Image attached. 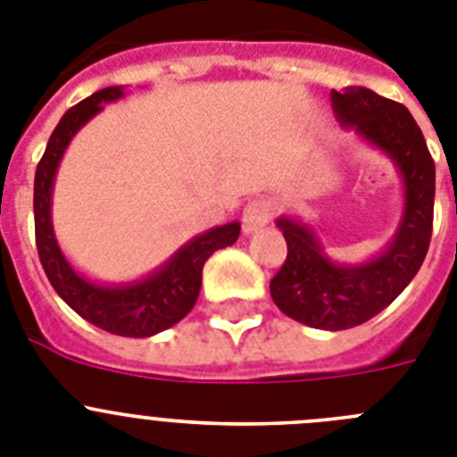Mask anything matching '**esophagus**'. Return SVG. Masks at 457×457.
<instances>
[{
  "instance_id": "34e87169",
  "label": "esophagus",
  "mask_w": 457,
  "mask_h": 457,
  "mask_svg": "<svg viewBox=\"0 0 457 457\" xmlns=\"http://www.w3.org/2000/svg\"><path fill=\"white\" fill-rule=\"evenodd\" d=\"M273 216V204L269 200H264V197H257V200H251L248 204H245L244 209V232L245 234H253L257 232L260 228H264V225L271 220Z\"/></svg>"
}]
</instances>
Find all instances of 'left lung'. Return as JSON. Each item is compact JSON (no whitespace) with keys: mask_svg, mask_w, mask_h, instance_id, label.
<instances>
[{"mask_svg":"<svg viewBox=\"0 0 457 457\" xmlns=\"http://www.w3.org/2000/svg\"><path fill=\"white\" fill-rule=\"evenodd\" d=\"M338 121L395 162L404 184V209L395 237L363 264H338L324 255L315 232L295 218H278L287 260L271 278V299L287 317L324 331L368 322L398 295L426 260L432 237L435 161L419 124L403 103L366 87L331 91Z\"/></svg>","mask_w":457,"mask_h":457,"instance_id":"1","label":"left lung"}]
</instances>
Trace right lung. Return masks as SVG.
I'll return each instance as SVG.
<instances>
[{
    "instance_id": "obj_1",
    "label": "right lung",
    "mask_w": 457,
    "mask_h": 457,
    "mask_svg": "<svg viewBox=\"0 0 457 457\" xmlns=\"http://www.w3.org/2000/svg\"><path fill=\"white\" fill-rule=\"evenodd\" d=\"M124 96V87H105L63 114L47 140L34 177V228L43 271L59 296L94 327L126 338H149L181 322L195 305L202 287V267L218 251L239 239L241 225L228 223L181 245L152 276L126 285H98L75 271L54 239L53 184L59 161L73 135L103 110V103Z\"/></svg>"
}]
</instances>
